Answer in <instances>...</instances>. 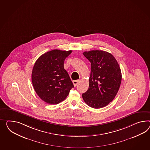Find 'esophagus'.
Segmentation results:
<instances>
[{"instance_id": "1", "label": "esophagus", "mask_w": 150, "mask_h": 150, "mask_svg": "<svg viewBox=\"0 0 150 150\" xmlns=\"http://www.w3.org/2000/svg\"><path fill=\"white\" fill-rule=\"evenodd\" d=\"M79 80H75V81H73V85L74 86H76L78 83H79Z\"/></svg>"}]
</instances>
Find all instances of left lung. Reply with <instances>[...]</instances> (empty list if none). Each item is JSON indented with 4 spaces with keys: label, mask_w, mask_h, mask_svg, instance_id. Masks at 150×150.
I'll return each instance as SVG.
<instances>
[{
    "label": "left lung",
    "mask_w": 150,
    "mask_h": 150,
    "mask_svg": "<svg viewBox=\"0 0 150 150\" xmlns=\"http://www.w3.org/2000/svg\"><path fill=\"white\" fill-rule=\"evenodd\" d=\"M91 62V73L87 91L82 94L90 107H105L115 98L119 90L122 75L119 65L112 54L103 50L84 52Z\"/></svg>",
    "instance_id": "left-lung-1"
}]
</instances>
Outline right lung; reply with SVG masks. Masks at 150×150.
<instances>
[{
    "label": "right lung",
    "instance_id": "obj_1",
    "mask_svg": "<svg viewBox=\"0 0 150 150\" xmlns=\"http://www.w3.org/2000/svg\"><path fill=\"white\" fill-rule=\"evenodd\" d=\"M72 50H54L41 55L35 63L31 80L35 92L47 103L57 104L65 99L74 85L64 63Z\"/></svg>",
    "mask_w": 150,
    "mask_h": 150
}]
</instances>
